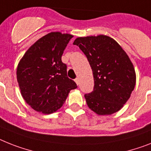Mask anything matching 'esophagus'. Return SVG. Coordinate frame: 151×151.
<instances>
[{"mask_svg":"<svg viewBox=\"0 0 151 151\" xmlns=\"http://www.w3.org/2000/svg\"><path fill=\"white\" fill-rule=\"evenodd\" d=\"M75 82H76V83L77 85L79 84V80H78V78H76V79H75Z\"/></svg>","mask_w":151,"mask_h":151,"instance_id":"1","label":"esophagus"}]
</instances>
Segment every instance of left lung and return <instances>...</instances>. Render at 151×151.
Returning <instances> with one entry per match:
<instances>
[{"instance_id":"left-lung-1","label":"left lung","mask_w":151,"mask_h":151,"mask_svg":"<svg viewBox=\"0 0 151 151\" xmlns=\"http://www.w3.org/2000/svg\"><path fill=\"white\" fill-rule=\"evenodd\" d=\"M89 61L94 78L92 93L85 94L88 106L98 115H111L127 103L136 84L133 63L121 46L109 36L77 38Z\"/></svg>"}]
</instances>
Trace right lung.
Masks as SVG:
<instances>
[{
  "mask_svg": "<svg viewBox=\"0 0 151 151\" xmlns=\"http://www.w3.org/2000/svg\"><path fill=\"white\" fill-rule=\"evenodd\" d=\"M73 36L51 32L28 49L17 68V79L25 102L35 111L50 114L64 104L76 83L67 76L62 62L65 48Z\"/></svg>",
  "mask_w": 151,
  "mask_h": 151,
  "instance_id": "1",
  "label": "right lung"
}]
</instances>
